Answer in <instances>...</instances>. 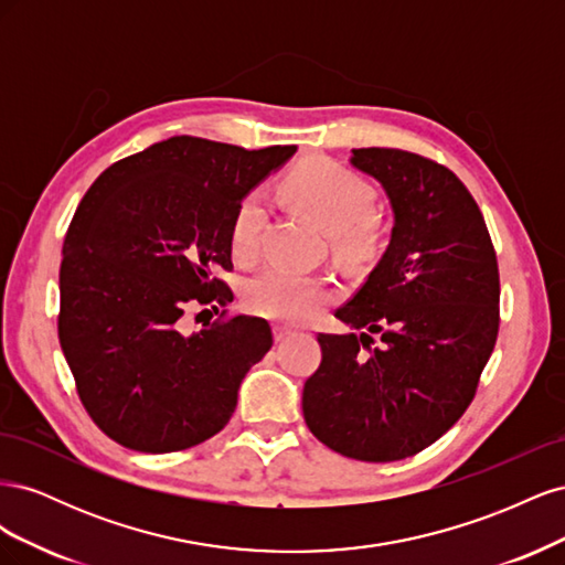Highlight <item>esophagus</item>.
Returning a JSON list of instances; mask_svg holds the SVG:
<instances>
[{
	"instance_id": "1",
	"label": "esophagus",
	"mask_w": 565,
	"mask_h": 565,
	"mask_svg": "<svg viewBox=\"0 0 565 565\" xmlns=\"http://www.w3.org/2000/svg\"><path fill=\"white\" fill-rule=\"evenodd\" d=\"M292 334H295V330L287 328V324H276V328H273V337H276V341H285Z\"/></svg>"
}]
</instances>
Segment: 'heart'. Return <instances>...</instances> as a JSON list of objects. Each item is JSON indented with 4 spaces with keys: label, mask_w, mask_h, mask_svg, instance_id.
I'll return each mask as SVG.
<instances>
[{
    "label": "heart",
    "mask_w": 565,
    "mask_h": 565,
    "mask_svg": "<svg viewBox=\"0 0 565 565\" xmlns=\"http://www.w3.org/2000/svg\"><path fill=\"white\" fill-rule=\"evenodd\" d=\"M285 193L332 235L334 249L344 259H363L377 245L374 191L349 167L328 158L306 160L289 174ZM266 221L268 198L264 191H254L233 216L231 245L237 256H252L259 249ZM330 297L328 280L280 264L266 266L245 287V303L252 313L282 322L316 318Z\"/></svg>",
    "instance_id": "1"
}]
</instances>
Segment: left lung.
<instances>
[{"instance_id":"left-lung-1","label":"left lung","mask_w":565,"mask_h":565,"mask_svg":"<svg viewBox=\"0 0 565 565\" xmlns=\"http://www.w3.org/2000/svg\"><path fill=\"white\" fill-rule=\"evenodd\" d=\"M393 212L391 241L337 318L361 334H318L303 384L306 426L330 450L396 461L465 415L500 328V273L476 200L448 167L398 148H353ZM383 344L370 350L371 337Z\"/></svg>"}]
</instances>
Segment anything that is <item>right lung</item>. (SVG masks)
I'll use <instances>...</instances> for the list:
<instances>
[{
    "instance_id": "right-lung-1",
    "label": "right lung",
    "mask_w": 565,
    "mask_h": 565,
    "mask_svg": "<svg viewBox=\"0 0 565 565\" xmlns=\"http://www.w3.org/2000/svg\"><path fill=\"white\" fill-rule=\"evenodd\" d=\"M297 146L245 150L172 136L110 164L63 243L58 339L82 405L106 436L174 452L228 424L237 388L273 347L268 322L235 316L188 334L191 303H226L233 216Z\"/></svg>"
}]
</instances>
